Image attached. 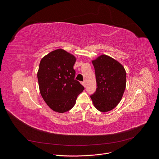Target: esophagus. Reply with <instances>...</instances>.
I'll use <instances>...</instances> for the list:
<instances>
[{
    "mask_svg": "<svg viewBox=\"0 0 159 159\" xmlns=\"http://www.w3.org/2000/svg\"><path fill=\"white\" fill-rule=\"evenodd\" d=\"M82 83V85L84 86V87H85V82H81Z\"/></svg>",
    "mask_w": 159,
    "mask_h": 159,
    "instance_id": "obj_1",
    "label": "esophagus"
}]
</instances>
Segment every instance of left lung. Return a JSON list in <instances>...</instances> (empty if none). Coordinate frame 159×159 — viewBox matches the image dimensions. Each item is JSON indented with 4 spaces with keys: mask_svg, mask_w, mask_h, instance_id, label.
Instances as JSON below:
<instances>
[{
    "mask_svg": "<svg viewBox=\"0 0 159 159\" xmlns=\"http://www.w3.org/2000/svg\"><path fill=\"white\" fill-rule=\"evenodd\" d=\"M92 63L97 89L90 98L98 110L107 112L114 109L122 99L126 88V71L120 62L106 55L98 57Z\"/></svg>",
    "mask_w": 159,
    "mask_h": 159,
    "instance_id": "1",
    "label": "left lung"
}]
</instances>
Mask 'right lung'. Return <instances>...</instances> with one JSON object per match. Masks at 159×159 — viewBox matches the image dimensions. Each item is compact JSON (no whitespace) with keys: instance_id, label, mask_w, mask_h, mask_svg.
Listing matches in <instances>:
<instances>
[{"instance_id":"right-lung-1","label":"right lung","mask_w":159,"mask_h":159,"mask_svg":"<svg viewBox=\"0 0 159 159\" xmlns=\"http://www.w3.org/2000/svg\"><path fill=\"white\" fill-rule=\"evenodd\" d=\"M75 61L73 55L62 49L54 50L41 60L37 74L39 91L55 112L63 113L71 109L84 89L74 79Z\"/></svg>"}]
</instances>
